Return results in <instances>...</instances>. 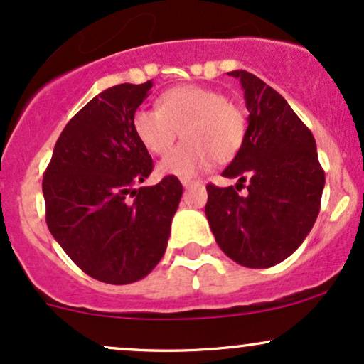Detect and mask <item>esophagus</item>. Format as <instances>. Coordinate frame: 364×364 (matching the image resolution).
Segmentation results:
<instances>
[{"label":"esophagus","mask_w":364,"mask_h":364,"mask_svg":"<svg viewBox=\"0 0 364 364\" xmlns=\"http://www.w3.org/2000/svg\"><path fill=\"white\" fill-rule=\"evenodd\" d=\"M181 185L185 188H190V186L196 185V181H191V179H181Z\"/></svg>","instance_id":"1"}]
</instances>
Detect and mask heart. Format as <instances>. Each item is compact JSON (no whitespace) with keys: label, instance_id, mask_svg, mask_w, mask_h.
Wrapping results in <instances>:
<instances>
[{"label":"heart","instance_id":"b5f03b06","mask_svg":"<svg viewBox=\"0 0 364 364\" xmlns=\"http://www.w3.org/2000/svg\"><path fill=\"white\" fill-rule=\"evenodd\" d=\"M159 109L140 107L133 129L149 152L164 156L179 129L186 141L159 162L162 176L191 178L207 169L212 159L229 161L240 150L246 133L245 111L225 95L200 85H179L161 95Z\"/></svg>","mask_w":364,"mask_h":364}]
</instances>
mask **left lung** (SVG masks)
<instances>
[{
	"instance_id": "left-lung-1",
	"label": "left lung",
	"mask_w": 364,
	"mask_h": 364,
	"mask_svg": "<svg viewBox=\"0 0 364 364\" xmlns=\"http://www.w3.org/2000/svg\"><path fill=\"white\" fill-rule=\"evenodd\" d=\"M240 80L248 109L245 140L224 178L236 186L207 185L205 215L217 245L248 269L286 260L311 231L320 212L325 173L311 132L272 87L245 70ZM247 183L245 196L237 191Z\"/></svg>"
}]
</instances>
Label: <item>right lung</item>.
<instances>
[{
  "label": "right lung",
  "instance_id": "right-lung-1",
  "mask_svg": "<svg viewBox=\"0 0 364 364\" xmlns=\"http://www.w3.org/2000/svg\"><path fill=\"white\" fill-rule=\"evenodd\" d=\"M152 82L102 90L68 121L46 169V223L73 263L107 284H132L156 269L166 252L183 186L152 173L133 114Z\"/></svg>",
  "mask_w": 364,
  "mask_h": 364
}]
</instances>
